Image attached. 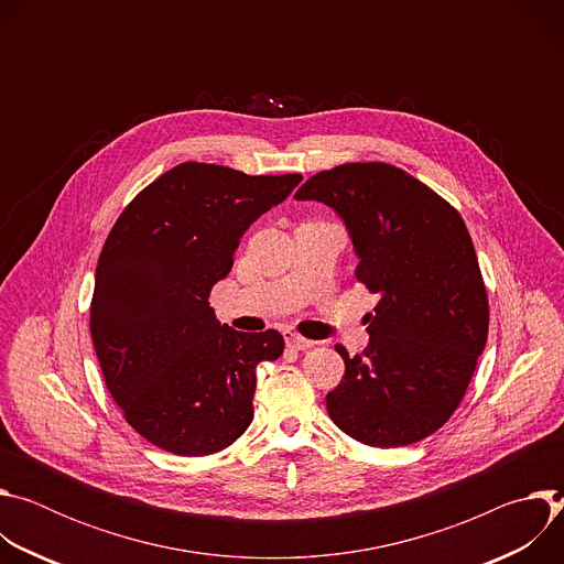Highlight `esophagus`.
I'll return each instance as SVG.
<instances>
[{
    "label": "esophagus",
    "mask_w": 564,
    "mask_h": 564,
    "mask_svg": "<svg viewBox=\"0 0 564 564\" xmlns=\"http://www.w3.org/2000/svg\"><path fill=\"white\" fill-rule=\"evenodd\" d=\"M285 344H288V348H292V350H307V348L314 346V341H310V339H305V337H301V335H296V333H292V330L285 333Z\"/></svg>",
    "instance_id": "1"
}]
</instances>
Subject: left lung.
Segmentation results:
<instances>
[{"instance_id":"8db88e82","label":"left lung","mask_w":564,"mask_h":564,"mask_svg":"<svg viewBox=\"0 0 564 564\" xmlns=\"http://www.w3.org/2000/svg\"><path fill=\"white\" fill-rule=\"evenodd\" d=\"M296 200L333 207L350 231L355 276L379 294L370 341L326 394L352 440L392 448L442 429L457 411L489 335V296L459 212L388 163H346L301 185Z\"/></svg>"}]
</instances>
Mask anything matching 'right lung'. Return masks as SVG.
<instances>
[{
    "label": "right lung",
    "mask_w": 564,
    "mask_h": 564,
    "mask_svg": "<svg viewBox=\"0 0 564 564\" xmlns=\"http://www.w3.org/2000/svg\"><path fill=\"white\" fill-rule=\"evenodd\" d=\"M301 174L248 176L183 163L118 216L96 268L91 339L127 424L174 455H212L248 431L257 366L281 333H238L209 307L238 238L290 196Z\"/></svg>",
    "instance_id": "1"
}]
</instances>
